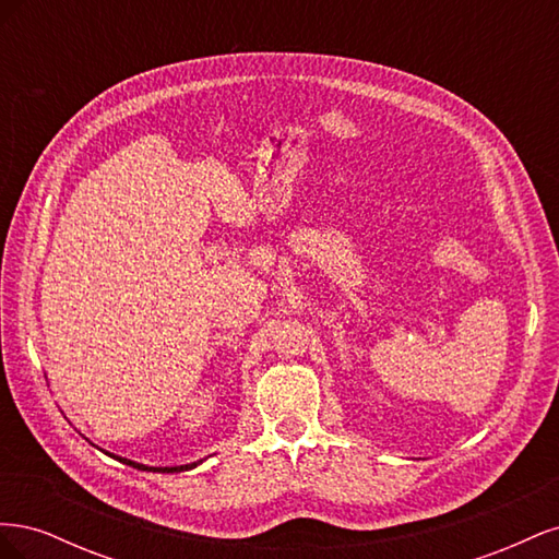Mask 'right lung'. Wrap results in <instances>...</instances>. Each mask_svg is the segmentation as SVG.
I'll use <instances>...</instances> for the list:
<instances>
[{"label":"right lung","mask_w":559,"mask_h":559,"mask_svg":"<svg viewBox=\"0 0 559 559\" xmlns=\"http://www.w3.org/2000/svg\"><path fill=\"white\" fill-rule=\"evenodd\" d=\"M109 454V452H107ZM114 460H118V462H123V464H128V466H132V468H140V471H154V473H181V471H189V468H195L198 464L193 462V464H183V466H146V464H138V462H132V460H126V456H116V454H111Z\"/></svg>","instance_id":"1"}]
</instances>
